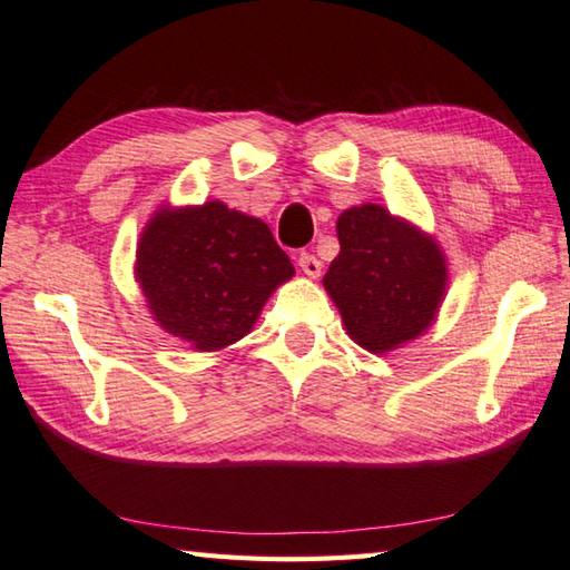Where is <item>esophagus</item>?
Here are the masks:
<instances>
[{
  "instance_id": "34e87169",
  "label": "esophagus",
  "mask_w": 570,
  "mask_h": 570,
  "mask_svg": "<svg viewBox=\"0 0 570 570\" xmlns=\"http://www.w3.org/2000/svg\"><path fill=\"white\" fill-rule=\"evenodd\" d=\"M297 265L303 267V273L307 275V277H320V273H322V263L317 261L315 255H309V253H303L297 257Z\"/></svg>"
}]
</instances>
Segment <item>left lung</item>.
Returning a JSON list of instances; mask_svg holds the SVG:
<instances>
[{"mask_svg":"<svg viewBox=\"0 0 570 570\" xmlns=\"http://www.w3.org/2000/svg\"><path fill=\"white\" fill-rule=\"evenodd\" d=\"M340 255L322 277L347 335L372 354L416 340L432 325L446 289V257L432 235L377 203L337 218Z\"/></svg>","mask_w":570,"mask_h":570,"instance_id":"left-lung-1","label":"left lung"}]
</instances>
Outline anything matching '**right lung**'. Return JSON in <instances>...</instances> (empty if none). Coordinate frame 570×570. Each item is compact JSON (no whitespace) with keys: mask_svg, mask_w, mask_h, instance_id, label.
<instances>
[{"mask_svg":"<svg viewBox=\"0 0 570 570\" xmlns=\"http://www.w3.org/2000/svg\"><path fill=\"white\" fill-rule=\"evenodd\" d=\"M295 267L261 218L220 200L158 208L136 250V283L168 335L216 352L248 335Z\"/></svg>","mask_w":570,"mask_h":570,"instance_id":"add662e5","label":"right lung"}]
</instances>
